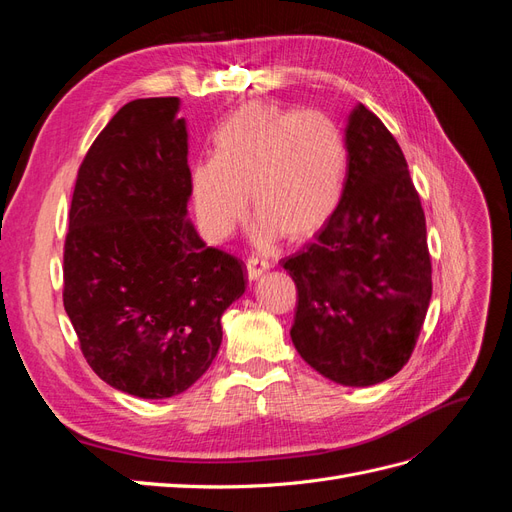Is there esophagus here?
<instances>
[{"instance_id": "esophagus-1", "label": "esophagus", "mask_w": 512, "mask_h": 512, "mask_svg": "<svg viewBox=\"0 0 512 512\" xmlns=\"http://www.w3.org/2000/svg\"><path fill=\"white\" fill-rule=\"evenodd\" d=\"M245 267H247V277H250V280H258L262 273L271 269V262L269 260H262L258 256H250V258H247V262H245Z\"/></svg>"}]
</instances>
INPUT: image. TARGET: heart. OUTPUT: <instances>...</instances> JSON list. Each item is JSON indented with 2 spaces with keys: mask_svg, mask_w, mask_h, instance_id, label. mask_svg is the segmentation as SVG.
Segmentation results:
<instances>
[{
  "mask_svg": "<svg viewBox=\"0 0 512 512\" xmlns=\"http://www.w3.org/2000/svg\"><path fill=\"white\" fill-rule=\"evenodd\" d=\"M346 179V138L329 115L250 102L215 130L211 158L194 164L192 203L207 235L226 239L250 194L254 235L267 245L282 232L320 230L342 205Z\"/></svg>",
  "mask_w": 512,
  "mask_h": 512,
  "instance_id": "heart-1",
  "label": "heart"
}]
</instances>
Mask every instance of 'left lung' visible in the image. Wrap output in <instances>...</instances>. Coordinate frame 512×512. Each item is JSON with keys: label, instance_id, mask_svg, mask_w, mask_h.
<instances>
[{"label": "left lung", "instance_id": "left-lung-1", "mask_svg": "<svg viewBox=\"0 0 512 512\" xmlns=\"http://www.w3.org/2000/svg\"><path fill=\"white\" fill-rule=\"evenodd\" d=\"M344 200L314 243L282 260L297 284L292 344L318 374L371 386L404 367L431 299L421 198L384 123L354 106Z\"/></svg>", "mask_w": 512, "mask_h": 512}]
</instances>
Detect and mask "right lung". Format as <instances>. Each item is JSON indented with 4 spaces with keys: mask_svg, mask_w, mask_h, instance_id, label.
<instances>
[{
    "mask_svg": "<svg viewBox=\"0 0 512 512\" xmlns=\"http://www.w3.org/2000/svg\"><path fill=\"white\" fill-rule=\"evenodd\" d=\"M179 98H141L106 123L76 177L64 307L89 367L113 389L173 397L205 374L243 262L188 220L192 173Z\"/></svg>",
    "mask_w": 512,
    "mask_h": 512,
    "instance_id": "add662e5",
    "label": "right lung"
}]
</instances>
